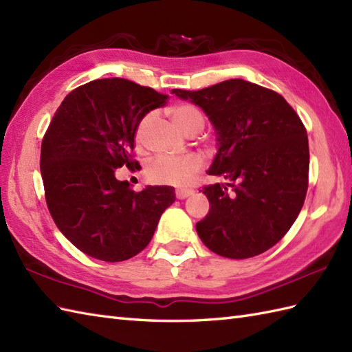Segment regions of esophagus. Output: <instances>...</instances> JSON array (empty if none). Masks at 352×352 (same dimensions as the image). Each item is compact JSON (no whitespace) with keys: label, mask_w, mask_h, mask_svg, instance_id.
Wrapping results in <instances>:
<instances>
[{"label":"esophagus","mask_w":352,"mask_h":352,"mask_svg":"<svg viewBox=\"0 0 352 352\" xmlns=\"http://www.w3.org/2000/svg\"><path fill=\"white\" fill-rule=\"evenodd\" d=\"M193 192L195 190H192V189H177L175 196L178 199H186V198H189L190 195H193Z\"/></svg>","instance_id":"obj_1"}]
</instances>
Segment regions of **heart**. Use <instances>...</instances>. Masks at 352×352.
Returning <instances> with one entry per match:
<instances>
[{"mask_svg":"<svg viewBox=\"0 0 352 352\" xmlns=\"http://www.w3.org/2000/svg\"><path fill=\"white\" fill-rule=\"evenodd\" d=\"M173 120L184 133L196 126L204 127V117L201 112L190 104H179L173 109ZM150 116L139 122L136 130V139L142 141L146 127H148ZM202 159L198 154H184V156H157L150 160L145 168V175L151 183L170 184V186H186L193 178V175L201 170Z\"/></svg>","mask_w":352,"mask_h":352,"instance_id":"heart-1","label":"heart"}]
</instances>
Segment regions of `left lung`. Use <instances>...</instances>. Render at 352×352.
<instances>
[{
    "label": "left lung",
    "instance_id": "obj_1",
    "mask_svg": "<svg viewBox=\"0 0 352 352\" xmlns=\"http://www.w3.org/2000/svg\"><path fill=\"white\" fill-rule=\"evenodd\" d=\"M173 94L208 117L217 153L207 174L228 179L201 190L210 211L196 223L199 239L225 258L264 253L289 231L305 204L309 142L303 122L280 94L243 79Z\"/></svg>",
    "mask_w": 352,
    "mask_h": 352
}]
</instances>
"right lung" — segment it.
<instances>
[{
  "label": "right lung",
  "mask_w": 352,
  "mask_h": 352,
  "mask_svg": "<svg viewBox=\"0 0 352 352\" xmlns=\"http://www.w3.org/2000/svg\"><path fill=\"white\" fill-rule=\"evenodd\" d=\"M168 96L112 78L78 87L60 104L42 142L46 204L55 225L85 255L120 263L146 248L175 201L169 186L135 192L116 178L132 162L139 122Z\"/></svg>",
  "instance_id": "obj_1"
}]
</instances>
